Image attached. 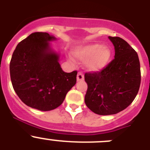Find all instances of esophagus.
<instances>
[{
  "instance_id": "obj_1",
  "label": "esophagus",
  "mask_w": 150,
  "mask_h": 150,
  "mask_svg": "<svg viewBox=\"0 0 150 150\" xmlns=\"http://www.w3.org/2000/svg\"><path fill=\"white\" fill-rule=\"evenodd\" d=\"M76 79H77V81H82V80H83V79H84V75H83V73L81 72L78 73Z\"/></svg>"
}]
</instances>
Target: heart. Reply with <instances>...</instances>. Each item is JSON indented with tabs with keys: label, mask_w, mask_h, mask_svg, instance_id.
<instances>
[{
	"label": "heart",
	"mask_w": 150,
	"mask_h": 150,
	"mask_svg": "<svg viewBox=\"0 0 150 150\" xmlns=\"http://www.w3.org/2000/svg\"><path fill=\"white\" fill-rule=\"evenodd\" d=\"M75 55L82 62H86V68L91 71H99L105 68L110 62L111 50L107 46L94 43L77 49Z\"/></svg>",
	"instance_id": "obj_1"
}]
</instances>
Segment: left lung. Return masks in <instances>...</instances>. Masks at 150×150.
Returning a JSON list of instances; mask_svg holds the SVG:
<instances>
[{"instance_id":"left-lung-1","label":"left lung","mask_w":150,"mask_h":150,"mask_svg":"<svg viewBox=\"0 0 150 150\" xmlns=\"http://www.w3.org/2000/svg\"><path fill=\"white\" fill-rule=\"evenodd\" d=\"M115 48V59L100 71L85 74L88 85L85 103L96 114L112 115L132 104L140 85L138 55L126 41L109 37Z\"/></svg>"}]
</instances>
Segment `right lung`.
Returning <instances> with one entry per match:
<instances>
[{"label": "right lung", "instance_id": "add662e5", "mask_svg": "<svg viewBox=\"0 0 150 150\" xmlns=\"http://www.w3.org/2000/svg\"><path fill=\"white\" fill-rule=\"evenodd\" d=\"M55 39L48 33H32L18 43L10 61L16 93L24 104L39 110L59 107L76 83L77 71L64 72L59 55L50 47L49 42Z\"/></svg>", "mask_w": 150, "mask_h": 150}]
</instances>
